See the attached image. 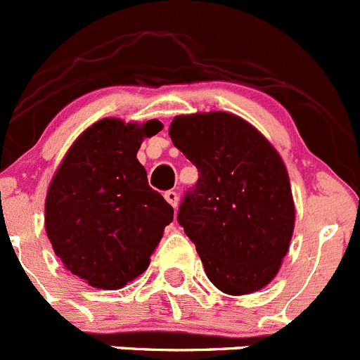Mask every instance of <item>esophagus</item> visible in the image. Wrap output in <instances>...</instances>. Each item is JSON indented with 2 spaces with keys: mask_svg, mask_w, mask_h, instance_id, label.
Here are the masks:
<instances>
[{
  "mask_svg": "<svg viewBox=\"0 0 360 360\" xmlns=\"http://www.w3.org/2000/svg\"><path fill=\"white\" fill-rule=\"evenodd\" d=\"M165 198H166V201L173 206V208H176V206H179V194H176L175 191L165 192Z\"/></svg>",
  "mask_w": 360,
  "mask_h": 360,
  "instance_id": "obj_1",
  "label": "esophagus"
}]
</instances>
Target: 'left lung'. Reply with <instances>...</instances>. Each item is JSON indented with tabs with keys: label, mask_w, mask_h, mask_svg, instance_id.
Here are the masks:
<instances>
[{
	"label": "left lung",
	"mask_w": 360,
	"mask_h": 360,
	"mask_svg": "<svg viewBox=\"0 0 360 360\" xmlns=\"http://www.w3.org/2000/svg\"><path fill=\"white\" fill-rule=\"evenodd\" d=\"M169 136L199 172L179 222L208 280L229 296L264 289L282 268L296 222L280 154L261 131L227 112L176 115Z\"/></svg>",
	"instance_id": "left-lung-1"
}]
</instances>
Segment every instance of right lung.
<instances>
[{"instance_id": "obj_1", "label": "right lung", "mask_w": 360, "mask_h": 360, "mask_svg": "<svg viewBox=\"0 0 360 360\" xmlns=\"http://www.w3.org/2000/svg\"><path fill=\"white\" fill-rule=\"evenodd\" d=\"M162 129L101 119L60 161L45 198V231L64 268L94 289L117 290L141 275L173 220L136 159L145 138Z\"/></svg>"}]
</instances>
